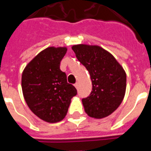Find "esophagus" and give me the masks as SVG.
Masks as SVG:
<instances>
[{
  "instance_id": "1",
  "label": "esophagus",
  "mask_w": 151,
  "mask_h": 151,
  "mask_svg": "<svg viewBox=\"0 0 151 151\" xmlns=\"http://www.w3.org/2000/svg\"><path fill=\"white\" fill-rule=\"evenodd\" d=\"M74 86H75L76 88H78V82H76V83L74 84Z\"/></svg>"
}]
</instances>
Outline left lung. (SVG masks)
<instances>
[{
	"mask_svg": "<svg viewBox=\"0 0 151 151\" xmlns=\"http://www.w3.org/2000/svg\"><path fill=\"white\" fill-rule=\"evenodd\" d=\"M72 50L92 80V92L82 99L85 111L93 118L107 117L124 100L127 82L124 68L113 55L99 46L74 45Z\"/></svg>",
	"mask_w": 151,
	"mask_h": 151,
	"instance_id": "left-lung-1",
	"label": "left lung"
}]
</instances>
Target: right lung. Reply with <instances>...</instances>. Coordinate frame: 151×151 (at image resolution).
Wrapping results in <instances>:
<instances>
[{
  "label": "right lung",
  "mask_w": 151,
  "mask_h": 151,
  "mask_svg": "<svg viewBox=\"0 0 151 151\" xmlns=\"http://www.w3.org/2000/svg\"><path fill=\"white\" fill-rule=\"evenodd\" d=\"M66 51V47H47L26 65L22 73V90L27 106L48 123L63 120L71 98L77 95L75 87L68 83L66 74L60 70Z\"/></svg>",
  "instance_id": "obj_1"
}]
</instances>
